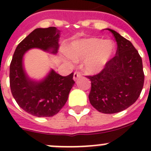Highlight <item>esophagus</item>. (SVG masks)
Returning a JSON list of instances; mask_svg holds the SVG:
<instances>
[{
  "label": "esophagus",
  "mask_w": 151,
  "mask_h": 151,
  "mask_svg": "<svg viewBox=\"0 0 151 151\" xmlns=\"http://www.w3.org/2000/svg\"><path fill=\"white\" fill-rule=\"evenodd\" d=\"M81 77H82V74L79 72H75L74 75H73V79H74L75 82H76L77 79L78 78H81Z\"/></svg>",
  "instance_id": "esophagus-1"
}]
</instances>
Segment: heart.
<instances>
[{
	"instance_id": "obj_1",
	"label": "heart",
	"mask_w": 151,
	"mask_h": 151,
	"mask_svg": "<svg viewBox=\"0 0 151 151\" xmlns=\"http://www.w3.org/2000/svg\"><path fill=\"white\" fill-rule=\"evenodd\" d=\"M115 52V45L110 40L90 38L72 44L69 50V59L75 61L85 60L87 73H99L110 60Z\"/></svg>"
}]
</instances>
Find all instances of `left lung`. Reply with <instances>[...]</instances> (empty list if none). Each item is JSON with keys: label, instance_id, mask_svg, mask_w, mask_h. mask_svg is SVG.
<instances>
[{"label": "left lung", "instance_id": "left-lung-1", "mask_svg": "<svg viewBox=\"0 0 151 151\" xmlns=\"http://www.w3.org/2000/svg\"><path fill=\"white\" fill-rule=\"evenodd\" d=\"M106 29L116 41V56L101 73L88 78L91 82V104L101 113L110 114L127 109L138 100L145 75L141 57L131 41L116 31Z\"/></svg>", "mask_w": 151, "mask_h": 151}]
</instances>
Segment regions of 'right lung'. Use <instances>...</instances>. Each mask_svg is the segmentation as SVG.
Returning a JSON list of instances; mask_svg holds the SVG:
<instances>
[{
  "instance_id": "obj_1",
  "label": "right lung",
  "mask_w": 151,
  "mask_h": 151,
  "mask_svg": "<svg viewBox=\"0 0 151 151\" xmlns=\"http://www.w3.org/2000/svg\"><path fill=\"white\" fill-rule=\"evenodd\" d=\"M60 31L56 27L35 29L16 48L10 66V85L18 105L31 115L50 117L65 105L75 82L73 73L62 76L51 69L43 79L35 81L28 76L23 57L28 50L38 48L56 54Z\"/></svg>"
}]
</instances>
